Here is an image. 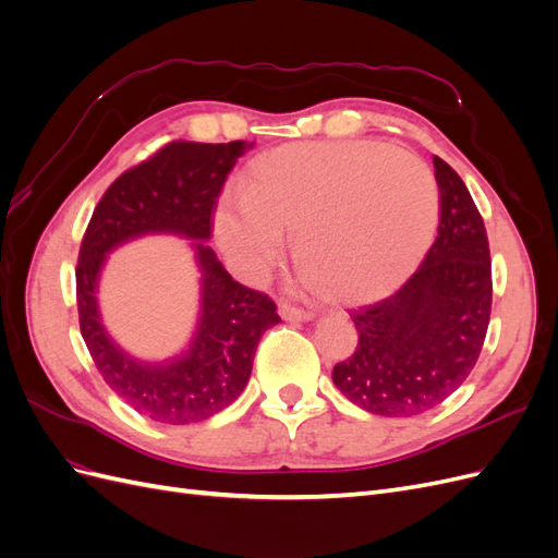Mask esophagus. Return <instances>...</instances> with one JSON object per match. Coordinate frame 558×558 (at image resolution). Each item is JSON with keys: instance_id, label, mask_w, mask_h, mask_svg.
Listing matches in <instances>:
<instances>
[{"instance_id": "esophagus-1", "label": "esophagus", "mask_w": 558, "mask_h": 558, "mask_svg": "<svg viewBox=\"0 0 558 558\" xmlns=\"http://www.w3.org/2000/svg\"><path fill=\"white\" fill-rule=\"evenodd\" d=\"M279 314L286 320H310V318H314L312 310L298 307V305H293V302H289V300H281L279 302Z\"/></svg>"}]
</instances>
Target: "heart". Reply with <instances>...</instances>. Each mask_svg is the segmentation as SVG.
<instances>
[{"instance_id":"b5f03b06","label":"heart","mask_w":558,"mask_h":558,"mask_svg":"<svg viewBox=\"0 0 558 558\" xmlns=\"http://www.w3.org/2000/svg\"><path fill=\"white\" fill-rule=\"evenodd\" d=\"M440 191L430 167L379 142L286 144L251 162L244 195L216 214L228 258L258 277L293 238V260L330 300L396 291L433 244Z\"/></svg>"}]
</instances>
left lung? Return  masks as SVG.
I'll return each mask as SVG.
<instances>
[{"mask_svg":"<svg viewBox=\"0 0 558 558\" xmlns=\"http://www.w3.org/2000/svg\"><path fill=\"white\" fill-rule=\"evenodd\" d=\"M440 226L400 289L351 312L359 342L332 381L361 410L416 416L437 408L475 367L492 318V253L463 179L433 158Z\"/></svg>","mask_w":558,"mask_h":558,"instance_id":"left-lung-1","label":"left lung"}]
</instances>
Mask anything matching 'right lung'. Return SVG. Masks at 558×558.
<instances>
[{
  "label": "right lung",
  "mask_w": 558,
  "mask_h": 558,
  "mask_svg": "<svg viewBox=\"0 0 558 558\" xmlns=\"http://www.w3.org/2000/svg\"><path fill=\"white\" fill-rule=\"evenodd\" d=\"M248 142H170L118 177L97 202L76 265L78 326L99 375L140 414L160 424H197L240 398L263 332L279 324L275 300L234 281L214 251L195 244L202 316L185 356L146 365L118 349L99 324L97 275L107 253L146 232L209 240L214 209Z\"/></svg>",
  "instance_id": "obj_1"
}]
</instances>
